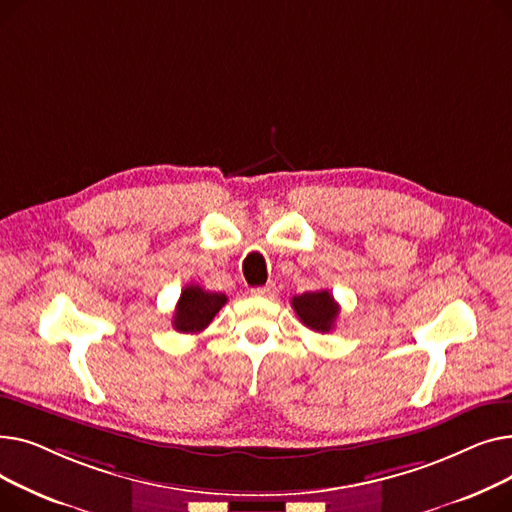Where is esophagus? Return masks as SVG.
<instances>
[{
  "label": "esophagus",
  "instance_id": "obj_1",
  "mask_svg": "<svg viewBox=\"0 0 512 512\" xmlns=\"http://www.w3.org/2000/svg\"><path fill=\"white\" fill-rule=\"evenodd\" d=\"M253 297H272L274 294V284H265V286H257L251 290Z\"/></svg>",
  "mask_w": 512,
  "mask_h": 512
}]
</instances>
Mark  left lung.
<instances>
[{"label":"left lung","instance_id":"8db88e82","mask_svg":"<svg viewBox=\"0 0 512 512\" xmlns=\"http://www.w3.org/2000/svg\"><path fill=\"white\" fill-rule=\"evenodd\" d=\"M292 309L309 330L321 334H326L334 328V321L340 313V307L334 301L330 290L299 294V297L292 299Z\"/></svg>","mask_w":512,"mask_h":512}]
</instances>
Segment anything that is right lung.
<instances>
[{
    "label": "right lung",
    "instance_id": "right-lung-1",
    "mask_svg": "<svg viewBox=\"0 0 512 512\" xmlns=\"http://www.w3.org/2000/svg\"><path fill=\"white\" fill-rule=\"evenodd\" d=\"M226 301V294L222 292H209L197 284L186 286L178 299L172 326L182 334L203 332Z\"/></svg>",
    "mask_w": 512,
    "mask_h": 512
}]
</instances>
